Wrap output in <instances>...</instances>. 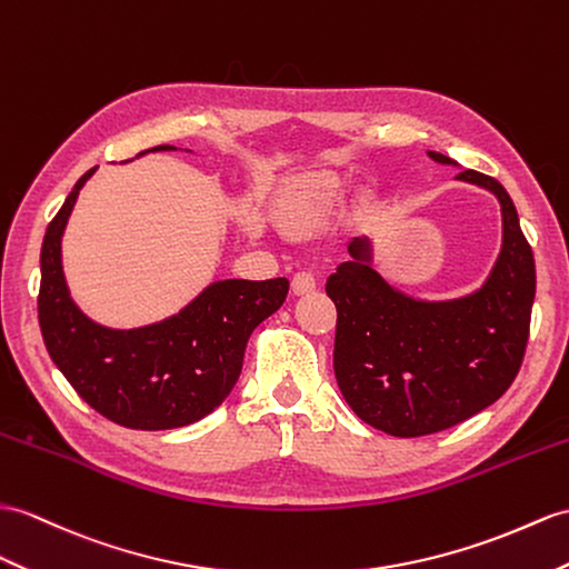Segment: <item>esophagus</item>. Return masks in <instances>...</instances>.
<instances>
[{
  "label": "esophagus",
  "instance_id": "1",
  "mask_svg": "<svg viewBox=\"0 0 569 569\" xmlns=\"http://www.w3.org/2000/svg\"><path fill=\"white\" fill-rule=\"evenodd\" d=\"M316 274L311 272V270H301V272H297L295 274V280H292V289H295V295H309V292H313L316 289Z\"/></svg>",
  "mask_w": 569,
  "mask_h": 569
}]
</instances>
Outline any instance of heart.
Returning a JSON list of instances; mask_svg holds the SVG:
<instances>
[{"instance_id":"obj_1","label":"heart","mask_w":569,"mask_h":569,"mask_svg":"<svg viewBox=\"0 0 569 569\" xmlns=\"http://www.w3.org/2000/svg\"><path fill=\"white\" fill-rule=\"evenodd\" d=\"M340 183L336 178L321 176L303 180L297 188L287 192L284 214L299 227H321L336 214L340 204Z\"/></svg>"}]
</instances>
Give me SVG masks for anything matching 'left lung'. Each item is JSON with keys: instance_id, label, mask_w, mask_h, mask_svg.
<instances>
[{"instance_id": "1", "label": "left lung", "mask_w": 569, "mask_h": 569, "mask_svg": "<svg viewBox=\"0 0 569 569\" xmlns=\"http://www.w3.org/2000/svg\"><path fill=\"white\" fill-rule=\"evenodd\" d=\"M427 157L456 166L451 157ZM456 180L492 192L502 212V246L488 277L453 299H420L367 266V237L328 277L336 301L332 369L359 420L391 437H425L492 406L519 373L529 340L536 266L517 207L495 178L461 171Z\"/></svg>"}]
</instances>
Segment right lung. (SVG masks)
Returning <instances> with one entry per match:
<instances>
[{"label":"right lung","mask_w":569,"mask_h":569,"mask_svg":"<svg viewBox=\"0 0 569 569\" xmlns=\"http://www.w3.org/2000/svg\"><path fill=\"white\" fill-rule=\"evenodd\" d=\"M161 144L149 151H171ZM81 176L48 224L40 248L38 323L48 355L72 389L103 418L130 429H176L207 418L239 381L251 332L282 307L289 280H217L161 321L110 328L93 321L69 295L62 237Z\"/></svg>","instance_id":"add662e5"}]
</instances>
